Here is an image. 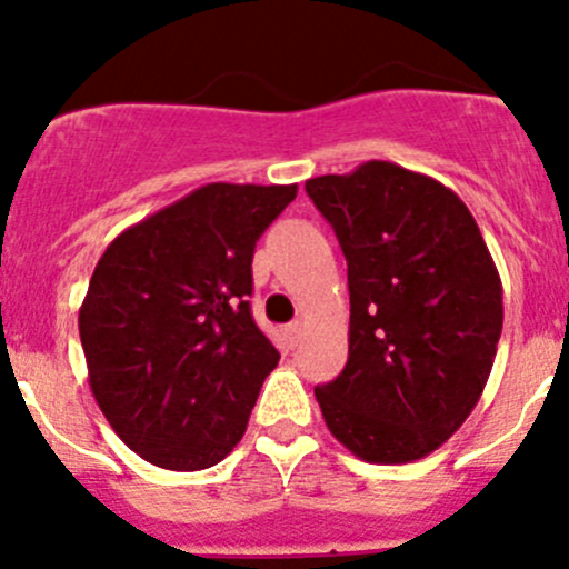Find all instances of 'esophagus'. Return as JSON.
<instances>
[{"mask_svg":"<svg viewBox=\"0 0 569 569\" xmlns=\"http://www.w3.org/2000/svg\"><path fill=\"white\" fill-rule=\"evenodd\" d=\"M286 338H289L291 347H297L302 338V321H291V325H286Z\"/></svg>","mask_w":569,"mask_h":569,"instance_id":"1","label":"esophagus"}]
</instances>
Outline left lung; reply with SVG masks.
Returning <instances> with one entry per match:
<instances>
[{
    "instance_id": "1",
    "label": "left lung",
    "mask_w": 569,
    "mask_h": 569,
    "mask_svg": "<svg viewBox=\"0 0 569 569\" xmlns=\"http://www.w3.org/2000/svg\"><path fill=\"white\" fill-rule=\"evenodd\" d=\"M349 280V360L317 386L327 429L377 465L421 460L479 401L496 360L503 291L468 206L393 162L306 181Z\"/></svg>"
}]
</instances>
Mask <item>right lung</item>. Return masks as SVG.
<instances>
[{
	"label": "right lung",
	"mask_w": 569,
	"mask_h": 569,
	"mask_svg": "<svg viewBox=\"0 0 569 569\" xmlns=\"http://www.w3.org/2000/svg\"><path fill=\"white\" fill-rule=\"evenodd\" d=\"M297 183H206L114 237L79 308L90 391L151 465L203 470L242 440L278 349L250 313L252 252Z\"/></svg>",
	"instance_id": "1"
}]
</instances>
